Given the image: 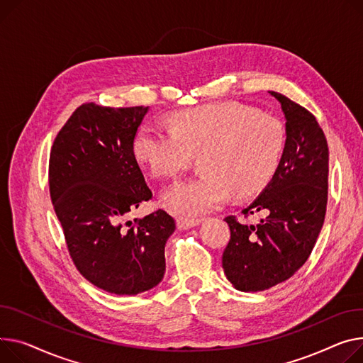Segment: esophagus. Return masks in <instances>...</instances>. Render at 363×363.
I'll list each match as a JSON object with an SVG mask.
<instances>
[{
  "instance_id": "esophagus-1",
  "label": "esophagus",
  "mask_w": 363,
  "mask_h": 363,
  "mask_svg": "<svg viewBox=\"0 0 363 363\" xmlns=\"http://www.w3.org/2000/svg\"><path fill=\"white\" fill-rule=\"evenodd\" d=\"M200 219H186V217H179L178 219V229L181 230H186L191 228H196L197 225H200Z\"/></svg>"
}]
</instances>
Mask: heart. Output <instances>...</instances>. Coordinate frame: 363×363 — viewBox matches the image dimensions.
Instances as JSON below:
<instances>
[{
  "mask_svg": "<svg viewBox=\"0 0 363 363\" xmlns=\"http://www.w3.org/2000/svg\"><path fill=\"white\" fill-rule=\"evenodd\" d=\"M286 143L284 127L269 113L220 102L177 115L174 130L141 128L135 155L159 178H177L200 155L201 175L177 184L164 204L182 216H199L261 192L272 181Z\"/></svg>",
  "mask_w": 363,
  "mask_h": 363,
  "instance_id": "heart-1",
  "label": "heart"
}]
</instances>
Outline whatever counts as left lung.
Returning a JSON list of instances; mask_svg holds the SVG:
<instances>
[{
  "label": "left lung",
  "mask_w": 363,
  "mask_h": 363,
  "mask_svg": "<svg viewBox=\"0 0 363 363\" xmlns=\"http://www.w3.org/2000/svg\"><path fill=\"white\" fill-rule=\"evenodd\" d=\"M286 118V143L277 171L245 217L264 214L258 225L228 216L230 239L222 255L228 280L242 292H259L291 279L308 259L321 232L328 197V144L308 109L270 91Z\"/></svg>",
  "instance_id": "obj_1"
}]
</instances>
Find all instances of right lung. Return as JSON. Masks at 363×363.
Segmentation results:
<instances>
[{"instance_id":"right-lung-1","label":"right lung","mask_w":363,"mask_h":363,"mask_svg":"<svg viewBox=\"0 0 363 363\" xmlns=\"http://www.w3.org/2000/svg\"><path fill=\"white\" fill-rule=\"evenodd\" d=\"M147 109L83 104L50 156V194L69 257L86 280L115 295H137L160 283L166 240L177 229L162 208L127 220L153 197L134 155Z\"/></svg>"}]
</instances>
